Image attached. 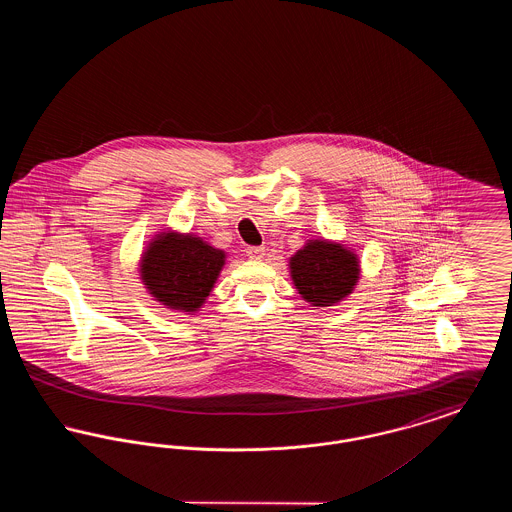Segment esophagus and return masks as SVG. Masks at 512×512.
I'll use <instances>...</instances> for the list:
<instances>
[{
	"instance_id": "obj_1",
	"label": "esophagus",
	"mask_w": 512,
	"mask_h": 512,
	"mask_svg": "<svg viewBox=\"0 0 512 512\" xmlns=\"http://www.w3.org/2000/svg\"><path fill=\"white\" fill-rule=\"evenodd\" d=\"M263 255H265V247H247V257L249 259L259 261V259H263Z\"/></svg>"
}]
</instances>
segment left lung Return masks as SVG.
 <instances>
[{
	"instance_id": "8db88e82",
	"label": "left lung",
	"mask_w": 512,
	"mask_h": 512,
	"mask_svg": "<svg viewBox=\"0 0 512 512\" xmlns=\"http://www.w3.org/2000/svg\"><path fill=\"white\" fill-rule=\"evenodd\" d=\"M293 286L311 307H332L353 293L361 263L355 251L330 240H309L290 257Z\"/></svg>"
}]
</instances>
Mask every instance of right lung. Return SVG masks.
Returning <instances> with one entry per match:
<instances>
[{"instance_id":"right-lung-1","label":"right lung","mask_w":512,"mask_h":512,"mask_svg":"<svg viewBox=\"0 0 512 512\" xmlns=\"http://www.w3.org/2000/svg\"><path fill=\"white\" fill-rule=\"evenodd\" d=\"M224 263L226 253L203 238L163 230L142 253L140 278L155 301L194 315L213 292Z\"/></svg>"}]
</instances>
